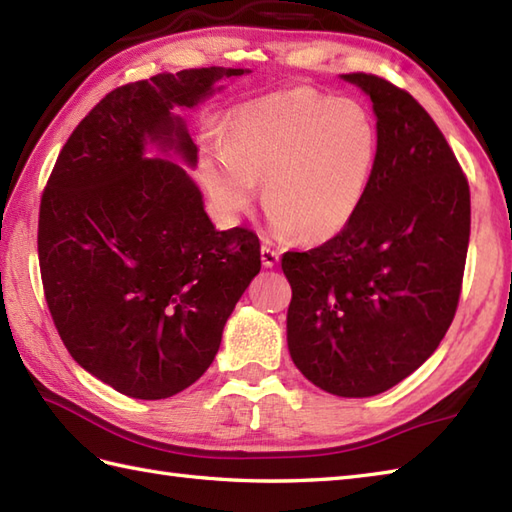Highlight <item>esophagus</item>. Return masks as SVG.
Listing matches in <instances>:
<instances>
[{
  "label": "esophagus",
  "mask_w": 512,
  "mask_h": 512,
  "mask_svg": "<svg viewBox=\"0 0 512 512\" xmlns=\"http://www.w3.org/2000/svg\"><path fill=\"white\" fill-rule=\"evenodd\" d=\"M279 262V250H275L270 244L262 246V264L266 268H273Z\"/></svg>",
  "instance_id": "1"
}]
</instances>
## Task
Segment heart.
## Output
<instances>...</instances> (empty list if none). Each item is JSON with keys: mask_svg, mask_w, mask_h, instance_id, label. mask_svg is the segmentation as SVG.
Masks as SVG:
<instances>
[{"mask_svg": "<svg viewBox=\"0 0 512 512\" xmlns=\"http://www.w3.org/2000/svg\"><path fill=\"white\" fill-rule=\"evenodd\" d=\"M380 160V129L352 99L297 85L246 103L222 134L200 145L195 171L215 209L246 213L257 182L277 235L325 242L367 202Z\"/></svg>", "mask_w": 512, "mask_h": 512, "instance_id": "obj_1", "label": "heart"}]
</instances>
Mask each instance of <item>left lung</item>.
<instances>
[{
	"label": "left lung",
	"instance_id": "8db88e82",
	"mask_svg": "<svg viewBox=\"0 0 512 512\" xmlns=\"http://www.w3.org/2000/svg\"><path fill=\"white\" fill-rule=\"evenodd\" d=\"M345 81L374 103L378 171L352 224L306 253L288 250V350L310 383L367 398L427 361L458 310L471 235L469 180L440 127L383 76Z\"/></svg>",
	"mask_w": 512,
	"mask_h": 512
}]
</instances>
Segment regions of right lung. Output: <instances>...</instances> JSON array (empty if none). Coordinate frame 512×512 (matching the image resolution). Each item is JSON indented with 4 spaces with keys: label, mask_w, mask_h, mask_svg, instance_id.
<instances>
[{
    "label": "right lung",
    "mask_w": 512,
    "mask_h": 512,
    "mask_svg": "<svg viewBox=\"0 0 512 512\" xmlns=\"http://www.w3.org/2000/svg\"><path fill=\"white\" fill-rule=\"evenodd\" d=\"M239 74L160 72L105 94L43 189L37 248L54 328L85 372L125 396L160 400L193 385L262 268L250 228L215 231L187 171L145 156L156 140L195 165L198 149L171 112Z\"/></svg>",
    "instance_id": "add662e5"
}]
</instances>
